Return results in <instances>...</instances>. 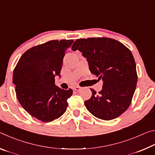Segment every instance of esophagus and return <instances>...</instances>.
<instances>
[{
	"instance_id": "esophagus-1",
	"label": "esophagus",
	"mask_w": 155,
	"mask_h": 155,
	"mask_svg": "<svg viewBox=\"0 0 155 155\" xmlns=\"http://www.w3.org/2000/svg\"><path fill=\"white\" fill-rule=\"evenodd\" d=\"M74 90H75V91H80L81 90V87H78V86H76V87H74Z\"/></svg>"
}]
</instances>
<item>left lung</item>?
<instances>
[{"label":"left lung","mask_w":155,"mask_h":155,"mask_svg":"<svg viewBox=\"0 0 155 155\" xmlns=\"http://www.w3.org/2000/svg\"><path fill=\"white\" fill-rule=\"evenodd\" d=\"M87 59L92 74L103 81L98 94L85 101L86 108L99 119H115L128 109L137 82L136 64L129 49L114 39H78L72 46Z\"/></svg>","instance_id":"left-lung-1"}]
</instances>
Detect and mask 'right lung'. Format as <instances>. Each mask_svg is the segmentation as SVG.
<instances>
[{"label": "right lung", "instance_id": "1", "mask_svg": "<svg viewBox=\"0 0 155 155\" xmlns=\"http://www.w3.org/2000/svg\"><path fill=\"white\" fill-rule=\"evenodd\" d=\"M74 40H52L26 51L13 74V83L20 104L33 117L51 122L64 114L71 89L65 90L54 84L61 77L65 51Z\"/></svg>", "mask_w": 155, "mask_h": 155}]
</instances>
